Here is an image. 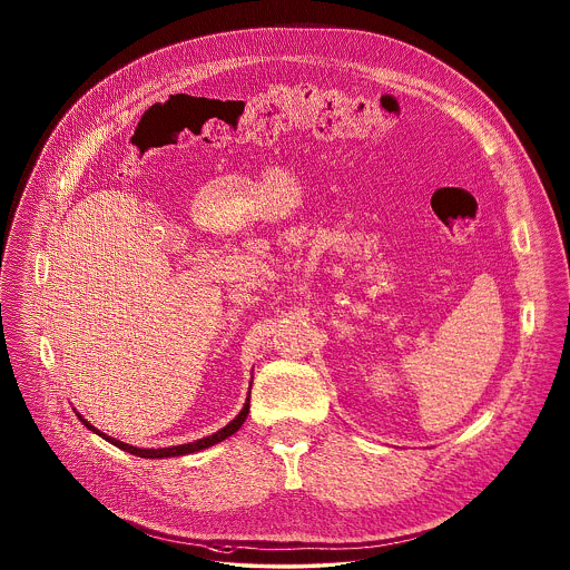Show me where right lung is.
I'll return each mask as SVG.
<instances>
[{"mask_svg":"<svg viewBox=\"0 0 570 570\" xmlns=\"http://www.w3.org/2000/svg\"><path fill=\"white\" fill-rule=\"evenodd\" d=\"M247 412H249V395H247V402H245L244 410L226 425V428H222V430H217L215 434H210V436H204V439H197V441H193V443H184V445H173V448H158V450H149V448H136V445H129V443H122V441H116L114 436H107V434H102L100 430H96L89 421H85L81 414H79V419H81L82 423H85V428H89L91 432H96L98 436H102L105 441H109L111 445H116V448H120V450H125V452H129V454H136V456H140V459H166V456H184V454H193V452H199V450H206V448H210V445H215V443H219V441H224V439H228V436H233L242 425H244L245 416H247Z\"/></svg>","mask_w":570,"mask_h":570,"instance_id":"add662e5","label":"right lung"}]
</instances>
